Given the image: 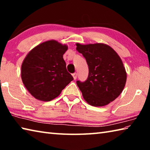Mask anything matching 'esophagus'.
<instances>
[{"mask_svg":"<svg viewBox=\"0 0 150 150\" xmlns=\"http://www.w3.org/2000/svg\"><path fill=\"white\" fill-rule=\"evenodd\" d=\"M73 79H74L75 80L76 79H77V73H74L73 74Z\"/></svg>","mask_w":150,"mask_h":150,"instance_id":"esophagus-1","label":"esophagus"}]
</instances>
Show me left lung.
Segmentation results:
<instances>
[{"mask_svg":"<svg viewBox=\"0 0 150 150\" xmlns=\"http://www.w3.org/2000/svg\"><path fill=\"white\" fill-rule=\"evenodd\" d=\"M76 45L88 66L87 80L76 82L84 99L94 106L112 102L122 92L126 81V72L120 57L106 44Z\"/></svg>","mask_w":150,"mask_h":150,"instance_id":"1","label":"left lung"}]
</instances>
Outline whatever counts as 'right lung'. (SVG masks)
Returning <instances> with one entry per match:
<instances>
[{
	"label": "right lung",
	"instance_id": "obj_1",
	"mask_svg": "<svg viewBox=\"0 0 150 150\" xmlns=\"http://www.w3.org/2000/svg\"><path fill=\"white\" fill-rule=\"evenodd\" d=\"M67 50L66 45L50 40L37 45L25 57L22 80L34 97L42 101L52 100L73 80L63 58Z\"/></svg>",
	"mask_w": 150,
	"mask_h": 150
}]
</instances>
